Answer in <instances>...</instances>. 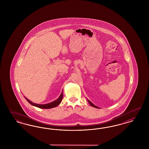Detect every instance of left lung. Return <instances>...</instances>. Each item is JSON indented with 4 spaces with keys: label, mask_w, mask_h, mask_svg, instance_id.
Instances as JSON below:
<instances>
[{
    "label": "left lung",
    "mask_w": 149,
    "mask_h": 149,
    "mask_svg": "<svg viewBox=\"0 0 149 149\" xmlns=\"http://www.w3.org/2000/svg\"><path fill=\"white\" fill-rule=\"evenodd\" d=\"M87 100H88V103H89V104H90L92 106V107H94V108H99V107H97L96 105H95L94 104H93L91 102H90L88 99H87Z\"/></svg>",
    "instance_id": "1"
}]
</instances>
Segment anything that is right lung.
I'll use <instances>...</instances> for the list:
<instances>
[{
  "label": "right lung",
  "mask_w": 149,
  "mask_h": 149,
  "mask_svg": "<svg viewBox=\"0 0 149 149\" xmlns=\"http://www.w3.org/2000/svg\"><path fill=\"white\" fill-rule=\"evenodd\" d=\"M63 92H62L61 95H59L58 98H57V99L55 100L54 101L52 102H51V103H49L45 104H36V103H33L31 100H29V99H27L26 97H24V98L27 100V102L28 103H29L30 104L32 105H33V106H34V107H38V108L40 109H51L53 108H54V107H56L57 106H58L59 104L61 103V101L62 100V98H63Z\"/></svg>",
  "instance_id": "add662e5"
}]
</instances>
